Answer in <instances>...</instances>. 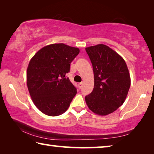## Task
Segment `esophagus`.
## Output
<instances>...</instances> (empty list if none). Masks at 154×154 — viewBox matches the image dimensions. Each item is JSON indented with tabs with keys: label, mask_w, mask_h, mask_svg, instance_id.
<instances>
[{
	"label": "esophagus",
	"mask_w": 154,
	"mask_h": 154,
	"mask_svg": "<svg viewBox=\"0 0 154 154\" xmlns=\"http://www.w3.org/2000/svg\"><path fill=\"white\" fill-rule=\"evenodd\" d=\"M82 85H83V83H82V82L78 83V86H79V89H81V88H82Z\"/></svg>",
	"instance_id": "obj_1"
}]
</instances>
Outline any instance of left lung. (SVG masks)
Masks as SVG:
<instances>
[{"instance_id":"8db88e82","label":"left lung","mask_w":154,"mask_h":154,"mask_svg":"<svg viewBox=\"0 0 154 154\" xmlns=\"http://www.w3.org/2000/svg\"><path fill=\"white\" fill-rule=\"evenodd\" d=\"M92 62L94 86L85 97L88 107L99 116H106L123 105L130 86V77L122 57L103 44L85 48Z\"/></svg>"}]
</instances>
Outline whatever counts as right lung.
<instances>
[{
    "label": "right lung",
    "mask_w": 154,
    "mask_h": 154,
    "mask_svg": "<svg viewBox=\"0 0 154 154\" xmlns=\"http://www.w3.org/2000/svg\"><path fill=\"white\" fill-rule=\"evenodd\" d=\"M79 49L55 43L41 49L27 69V86L35 105L44 114L58 116L66 111L77 89L66 75Z\"/></svg>",
    "instance_id": "1"
}]
</instances>
